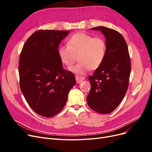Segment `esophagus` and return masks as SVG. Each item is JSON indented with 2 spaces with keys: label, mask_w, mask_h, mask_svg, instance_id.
I'll return each mask as SVG.
<instances>
[{
  "label": "esophagus",
  "mask_w": 152,
  "mask_h": 152,
  "mask_svg": "<svg viewBox=\"0 0 152 152\" xmlns=\"http://www.w3.org/2000/svg\"><path fill=\"white\" fill-rule=\"evenodd\" d=\"M75 78H76V81L77 84L80 83V82H82L84 80V78L80 75H76Z\"/></svg>",
  "instance_id": "34e87169"
}]
</instances>
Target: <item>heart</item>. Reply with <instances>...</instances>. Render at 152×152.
<instances>
[{
    "label": "heart",
    "mask_w": 152,
    "mask_h": 152,
    "mask_svg": "<svg viewBox=\"0 0 152 152\" xmlns=\"http://www.w3.org/2000/svg\"><path fill=\"white\" fill-rule=\"evenodd\" d=\"M107 54V44L101 37L86 33H76L68 40L67 45H60L58 54L61 62L66 66H72L76 60L79 63L70 68L77 74L83 75L90 69L96 70L103 63Z\"/></svg>",
    "instance_id": "b5f03b06"
}]
</instances>
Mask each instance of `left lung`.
Listing matches in <instances>:
<instances>
[{"mask_svg": "<svg viewBox=\"0 0 152 152\" xmlns=\"http://www.w3.org/2000/svg\"><path fill=\"white\" fill-rule=\"evenodd\" d=\"M104 35L107 54L103 63L89 77L91 88L87 102L94 111L108 114L120 104L129 86L131 63L123 36L112 28L97 26Z\"/></svg>", "mask_w": 152, "mask_h": 152, "instance_id": "left-lung-1", "label": "left lung"}]
</instances>
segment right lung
Returning <instances> with one entry per match:
<instances>
[{
    "label": "right lung",
    "instance_id": "obj_1",
    "mask_svg": "<svg viewBox=\"0 0 152 152\" xmlns=\"http://www.w3.org/2000/svg\"><path fill=\"white\" fill-rule=\"evenodd\" d=\"M69 31L39 30L27 39L19 60L20 86L31 108L39 115L52 117L66 103L75 84L74 75L64 70L58 49Z\"/></svg>",
    "mask_w": 152,
    "mask_h": 152
}]
</instances>
